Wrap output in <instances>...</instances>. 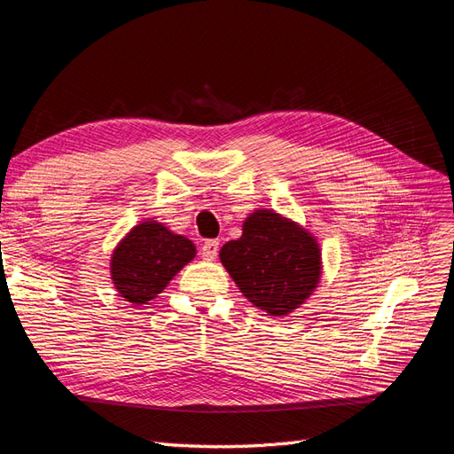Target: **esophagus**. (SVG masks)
<instances>
[{
    "label": "esophagus",
    "instance_id": "1",
    "mask_svg": "<svg viewBox=\"0 0 454 454\" xmlns=\"http://www.w3.org/2000/svg\"><path fill=\"white\" fill-rule=\"evenodd\" d=\"M217 252H219V242H217V240H206V242L202 244V248H200V255H202V259H206V261L215 259V257H217Z\"/></svg>",
    "mask_w": 454,
    "mask_h": 454
}]
</instances>
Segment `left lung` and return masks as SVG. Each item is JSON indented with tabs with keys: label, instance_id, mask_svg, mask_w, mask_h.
<instances>
[{
	"label": "left lung",
	"instance_id": "left-lung-1",
	"mask_svg": "<svg viewBox=\"0 0 454 454\" xmlns=\"http://www.w3.org/2000/svg\"><path fill=\"white\" fill-rule=\"evenodd\" d=\"M219 259L244 297L270 316H286L303 305L322 274L316 239L267 208L246 217L242 237L229 240Z\"/></svg>",
	"mask_w": 454,
	"mask_h": 454
}]
</instances>
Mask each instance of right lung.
<instances>
[{
	"label": "right lung",
	"instance_id": "add662e5",
	"mask_svg": "<svg viewBox=\"0 0 454 454\" xmlns=\"http://www.w3.org/2000/svg\"><path fill=\"white\" fill-rule=\"evenodd\" d=\"M195 244L174 235L162 223L142 222L130 229L112 254V280L119 295L132 305H145L195 257Z\"/></svg>",
	"mask_w": 454,
	"mask_h": 454
}]
</instances>
